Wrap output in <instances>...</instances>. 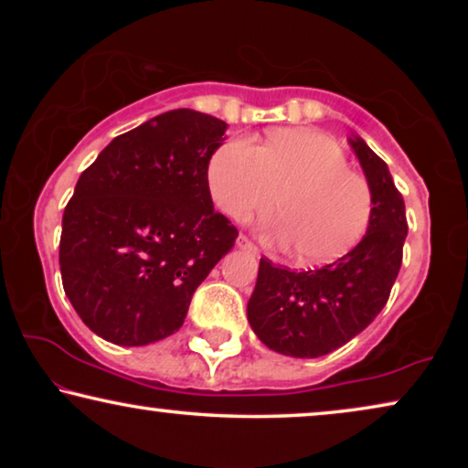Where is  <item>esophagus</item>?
<instances>
[{
  "mask_svg": "<svg viewBox=\"0 0 468 468\" xmlns=\"http://www.w3.org/2000/svg\"><path fill=\"white\" fill-rule=\"evenodd\" d=\"M236 245H239L240 249H247V251H251V253H260V249L255 247L245 234H239V239H236Z\"/></svg>",
  "mask_w": 468,
  "mask_h": 468,
  "instance_id": "1",
  "label": "esophagus"
}]
</instances>
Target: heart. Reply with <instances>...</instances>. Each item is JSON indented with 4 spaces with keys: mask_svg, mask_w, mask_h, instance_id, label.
<instances>
[{
    "mask_svg": "<svg viewBox=\"0 0 468 468\" xmlns=\"http://www.w3.org/2000/svg\"><path fill=\"white\" fill-rule=\"evenodd\" d=\"M208 187L215 202L234 219L268 213L283 217L266 228L281 247H296L304 264L341 260L360 245L375 215L370 183L349 170L335 140L309 130H277L260 146L229 138L208 159Z\"/></svg>",
    "mask_w": 468,
    "mask_h": 468,
    "instance_id": "b5f03b06",
    "label": "heart"
}]
</instances>
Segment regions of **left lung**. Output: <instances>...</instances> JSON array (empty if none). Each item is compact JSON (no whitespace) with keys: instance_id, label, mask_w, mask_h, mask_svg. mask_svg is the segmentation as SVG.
<instances>
[{"instance_id":"left-lung-1","label":"left lung","mask_w":468,"mask_h":468,"mask_svg":"<svg viewBox=\"0 0 468 468\" xmlns=\"http://www.w3.org/2000/svg\"><path fill=\"white\" fill-rule=\"evenodd\" d=\"M375 194V215L354 251L315 271H292L260 260L249 298V324L268 349L292 357L330 354L367 328L386 306L402 264L405 200L388 164L362 138H351Z\"/></svg>"}]
</instances>
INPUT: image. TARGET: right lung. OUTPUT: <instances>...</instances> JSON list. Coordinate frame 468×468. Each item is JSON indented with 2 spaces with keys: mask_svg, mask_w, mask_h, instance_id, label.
Returning <instances> with one entry per match:
<instances>
[{
  "mask_svg": "<svg viewBox=\"0 0 468 468\" xmlns=\"http://www.w3.org/2000/svg\"><path fill=\"white\" fill-rule=\"evenodd\" d=\"M226 121L178 108L121 133L82 172L63 210L66 296L95 335L140 347L181 328L191 296L234 247L208 159Z\"/></svg>",
  "mask_w": 468,
  "mask_h": 468,
  "instance_id": "obj_1",
  "label": "right lung"
}]
</instances>
